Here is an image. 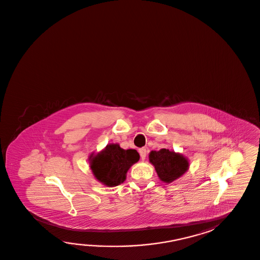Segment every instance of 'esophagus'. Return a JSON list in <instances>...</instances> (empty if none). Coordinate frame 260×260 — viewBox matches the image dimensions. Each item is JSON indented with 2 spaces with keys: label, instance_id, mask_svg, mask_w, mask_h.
I'll list each match as a JSON object with an SVG mask.
<instances>
[{
  "label": "esophagus",
  "instance_id": "1",
  "mask_svg": "<svg viewBox=\"0 0 260 260\" xmlns=\"http://www.w3.org/2000/svg\"><path fill=\"white\" fill-rule=\"evenodd\" d=\"M139 153H140V155H141V158H142V160H144L145 157H146L147 150L145 148H141L139 150Z\"/></svg>",
  "mask_w": 260,
  "mask_h": 260
}]
</instances>
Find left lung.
Wrapping results in <instances>:
<instances>
[{
	"label": "left lung",
	"mask_w": 260,
	"mask_h": 260,
	"mask_svg": "<svg viewBox=\"0 0 260 260\" xmlns=\"http://www.w3.org/2000/svg\"><path fill=\"white\" fill-rule=\"evenodd\" d=\"M149 162L154 166L159 179L165 183H171L180 179L190 167L189 160L183 154L166 148L151 151Z\"/></svg>",
	"instance_id": "8db88e82"
}]
</instances>
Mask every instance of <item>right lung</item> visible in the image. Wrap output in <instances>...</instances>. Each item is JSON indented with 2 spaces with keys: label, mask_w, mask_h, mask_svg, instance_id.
Instances as JSON below:
<instances>
[{
  "label": "right lung",
  "mask_w": 260,
  "mask_h": 260,
  "mask_svg": "<svg viewBox=\"0 0 260 260\" xmlns=\"http://www.w3.org/2000/svg\"><path fill=\"white\" fill-rule=\"evenodd\" d=\"M139 159L136 150H124L118 143H110L99 153H91L89 163L96 180L106 187H115L125 181L127 170Z\"/></svg>",
  "instance_id": "right-lung-1"
}]
</instances>
